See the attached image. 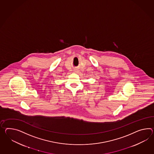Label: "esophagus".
<instances>
[{
	"mask_svg": "<svg viewBox=\"0 0 154 154\" xmlns=\"http://www.w3.org/2000/svg\"><path fill=\"white\" fill-rule=\"evenodd\" d=\"M73 72H75V73H77V72L79 71L78 69H74V70H73Z\"/></svg>",
	"mask_w": 154,
	"mask_h": 154,
	"instance_id": "obj_1",
	"label": "esophagus"
}]
</instances>
